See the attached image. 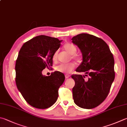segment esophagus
<instances>
[{
    "label": "esophagus",
    "instance_id": "34e87169",
    "mask_svg": "<svg viewBox=\"0 0 127 127\" xmlns=\"http://www.w3.org/2000/svg\"><path fill=\"white\" fill-rule=\"evenodd\" d=\"M70 75H67H67H65V78H68V77H70Z\"/></svg>",
    "mask_w": 127,
    "mask_h": 127
}]
</instances>
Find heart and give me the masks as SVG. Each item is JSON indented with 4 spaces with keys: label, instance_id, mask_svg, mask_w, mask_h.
Masks as SVG:
<instances>
[{
    "label": "heart",
    "instance_id": "heart-1",
    "mask_svg": "<svg viewBox=\"0 0 127 127\" xmlns=\"http://www.w3.org/2000/svg\"><path fill=\"white\" fill-rule=\"evenodd\" d=\"M64 50L68 52V54L71 55V59L74 60L80 61L81 60V56L80 55L76 54L77 51V47L75 45L73 44L72 43L67 42L64 45ZM57 56H58V51H56L52 56V59L54 61H56L57 59ZM76 64L73 63H70L68 64H59V65L56 66L55 70L56 71L60 72L61 73H70L72 71L74 68H75Z\"/></svg>",
    "mask_w": 127,
    "mask_h": 127
}]
</instances>
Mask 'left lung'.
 Segmentation results:
<instances>
[{"label": "left lung", "mask_w": 127, "mask_h": 127, "mask_svg": "<svg viewBox=\"0 0 127 127\" xmlns=\"http://www.w3.org/2000/svg\"><path fill=\"white\" fill-rule=\"evenodd\" d=\"M72 40L82 53L83 61L76 71L86 74L71 76L75 81L74 102L81 108H94L106 98L115 78L113 54L106 42L94 35L80 34Z\"/></svg>", "instance_id": "1"}]
</instances>
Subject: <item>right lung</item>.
Segmentation results:
<instances>
[{
    "label": "right lung",
    "mask_w": 127,
    "mask_h": 127,
    "mask_svg": "<svg viewBox=\"0 0 127 127\" xmlns=\"http://www.w3.org/2000/svg\"><path fill=\"white\" fill-rule=\"evenodd\" d=\"M61 41L57 38L37 36L25 42L19 51L15 64L16 85L25 101L35 108H49L58 98L64 75L55 71L45 76L42 71L52 66V56Z\"/></svg>",
    "instance_id": "obj_1"
}]
</instances>
